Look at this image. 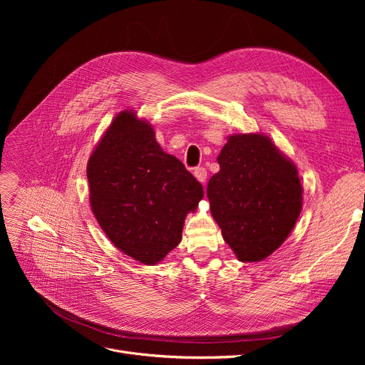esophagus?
Returning <instances> with one entry per match:
<instances>
[{"label": "esophagus", "mask_w": 365, "mask_h": 365, "mask_svg": "<svg viewBox=\"0 0 365 365\" xmlns=\"http://www.w3.org/2000/svg\"><path fill=\"white\" fill-rule=\"evenodd\" d=\"M194 176L197 178L198 182L201 183H205V179H207V170L204 167H197L194 170Z\"/></svg>", "instance_id": "obj_1"}]
</instances>
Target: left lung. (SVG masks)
Masks as SVG:
<instances>
[{
    "mask_svg": "<svg viewBox=\"0 0 365 365\" xmlns=\"http://www.w3.org/2000/svg\"><path fill=\"white\" fill-rule=\"evenodd\" d=\"M220 170L207 185L210 212L241 262H260L287 240L299 219L303 189L292 160L260 133L234 134Z\"/></svg>",
    "mask_w": 365,
    "mask_h": 365,
    "instance_id": "1",
    "label": "left lung"
}]
</instances>
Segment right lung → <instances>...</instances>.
Returning <instances> with one entry per match:
<instances>
[{"label":"right lung","mask_w":365,"mask_h":365,"mask_svg":"<svg viewBox=\"0 0 365 365\" xmlns=\"http://www.w3.org/2000/svg\"><path fill=\"white\" fill-rule=\"evenodd\" d=\"M87 179L91 212L103 232L143 264L158 263L179 245L186 215L204 197L201 183L131 110L120 112L94 148Z\"/></svg>","instance_id":"right-lung-1"}]
</instances>
